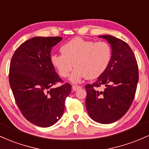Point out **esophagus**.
Returning <instances> with one entry per match:
<instances>
[{
	"instance_id": "34e87169",
	"label": "esophagus",
	"mask_w": 149,
	"mask_h": 149,
	"mask_svg": "<svg viewBox=\"0 0 149 149\" xmlns=\"http://www.w3.org/2000/svg\"><path fill=\"white\" fill-rule=\"evenodd\" d=\"M81 87L79 86H72V89H73V91H78V90L81 89Z\"/></svg>"
}]
</instances>
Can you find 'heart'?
<instances>
[{
  "label": "heart",
  "mask_w": 149,
  "mask_h": 149,
  "mask_svg": "<svg viewBox=\"0 0 149 149\" xmlns=\"http://www.w3.org/2000/svg\"><path fill=\"white\" fill-rule=\"evenodd\" d=\"M62 54H54L51 61L60 76L67 78L72 73L70 81L78 83L88 78L99 77L108 66L112 57V49L105 42H95L81 37L73 39L61 47Z\"/></svg>",
  "instance_id": "obj_1"
}]
</instances>
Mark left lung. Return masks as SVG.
<instances>
[{"label":"left lung","instance_id":"obj_1","mask_svg":"<svg viewBox=\"0 0 149 149\" xmlns=\"http://www.w3.org/2000/svg\"><path fill=\"white\" fill-rule=\"evenodd\" d=\"M110 45L112 57L97 81L86 86V107L90 117L100 124H111L122 118L133 102L139 81L136 60L130 47L111 35L99 36ZM104 86V90L97 88Z\"/></svg>","mask_w":149,"mask_h":149}]
</instances>
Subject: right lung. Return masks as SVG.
Instances as JSON below:
<instances>
[{"label":"right lung","mask_w":149,"mask_h":149,"mask_svg":"<svg viewBox=\"0 0 149 149\" xmlns=\"http://www.w3.org/2000/svg\"><path fill=\"white\" fill-rule=\"evenodd\" d=\"M59 37H36L23 42L15 52L10 65V86L17 105L33 125L49 127L61 119L71 86L61 82L51 61V51Z\"/></svg>","instance_id":"1"}]
</instances>
